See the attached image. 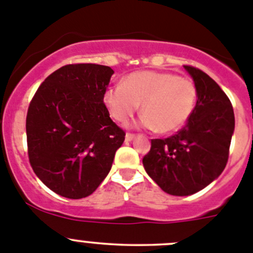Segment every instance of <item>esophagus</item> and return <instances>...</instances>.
<instances>
[{"mask_svg":"<svg viewBox=\"0 0 253 253\" xmlns=\"http://www.w3.org/2000/svg\"><path fill=\"white\" fill-rule=\"evenodd\" d=\"M135 138V133H131V132H127L126 133V141H131Z\"/></svg>","mask_w":253,"mask_h":253,"instance_id":"esophagus-1","label":"esophagus"}]
</instances>
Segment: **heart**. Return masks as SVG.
Listing matches in <instances>:
<instances>
[{
    "label": "heart",
    "instance_id": "1",
    "mask_svg": "<svg viewBox=\"0 0 253 253\" xmlns=\"http://www.w3.org/2000/svg\"><path fill=\"white\" fill-rule=\"evenodd\" d=\"M197 101L198 89L192 79L155 70L131 73L103 95L107 110L117 122L126 125L141 103V124L161 133L180 129L194 113Z\"/></svg>",
    "mask_w": 253,
    "mask_h": 253
}]
</instances>
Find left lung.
I'll return each mask as SVG.
<instances>
[{
	"instance_id": "8db88e82",
	"label": "left lung",
	"mask_w": 253,
	"mask_h": 253,
	"mask_svg": "<svg viewBox=\"0 0 253 253\" xmlns=\"http://www.w3.org/2000/svg\"><path fill=\"white\" fill-rule=\"evenodd\" d=\"M185 69L198 89L194 113L188 124L168 138H152L143 168L168 194L184 197L217 179L228 161L234 131L233 107L227 94L203 70Z\"/></svg>"
}]
</instances>
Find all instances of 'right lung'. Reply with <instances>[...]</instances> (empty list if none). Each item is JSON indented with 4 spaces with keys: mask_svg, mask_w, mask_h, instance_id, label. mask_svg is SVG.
<instances>
[{
    "mask_svg": "<svg viewBox=\"0 0 253 253\" xmlns=\"http://www.w3.org/2000/svg\"><path fill=\"white\" fill-rule=\"evenodd\" d=\"M113 73L90 63L64 65L40 84L29 104V161L39 179L61 197L92 194L124 143L126 133L103 102Z\"/></svg>",
    "mask_w": 253,
    "mask_h": 253,
    "instance_id": "obj_1",
    "label": "right lung"
}]
</instances>
